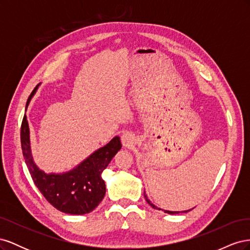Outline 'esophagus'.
Listing matches in <instances>:
<instances>
[{
  "label": "esophagus",
  "mask_w": 250,
  "mask_h": 250,
  "mask_svg": "<svg viewBox=\"0 0 250 250\" xmlns=\"http://www.w3.org/2000/svg\"><path fill=\"white\" fill-rule=\"evenodd\" d=\"M121 142H122L124 147H130L133 145L134 138L130 132H124L121 137Z\"/></svg>",
  "instance_id": "obj_1"
}]
</instances>
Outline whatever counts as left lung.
<instances>
[{"label": "left lung", "mask_w": 250, "mask_h": 250, "mask_svg": "<svg viewBox=\"0 0 250 250\" xmlns=\"http://www.w3.org/2000/svg\"><path fill=\"white\" fill-rule=\"evenodd\" d=\"M144 197H145V199H146V201L150 204L151 207H152L153 208H155V209H162V210H164L165 213H167V214H171V215H174V214H179V213H188V211H190L191 209H193V208H191V209H187V210H181V211H178V210H167V209H163V208H157L156 206H154V204L151 202L149 199H148V197H147V195H146V193H145V191H144Z\"/></svg>", "instance_id": "8db88e82"}]
</instances>
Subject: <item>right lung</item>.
<instances>
[{
  "instance_id": "add662e5",
  "label": "right lung",
  "mask_w": 250,
  "mask_h": 250,
  "mask_svg": "<svg viewBox=\"0 0 250 250\" xmlns=\"http://www.w3.org/2000/svg\"><path fill=\"white\" fill-rule=\"evenodd\" d=\"M28 98L26 110L37 90ZM21 144L27 167L35 186L53 207L70 215H84L94 210L106 192L102 173L122 147L119 137L88 155L73 169L62 173H46L33 160L30 129L25 112L21 128Z\"/></svg>"
}]
</instances>
